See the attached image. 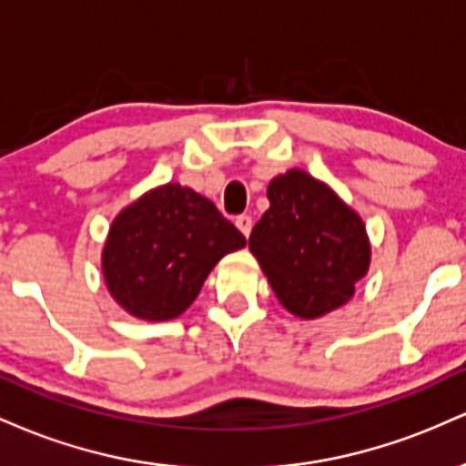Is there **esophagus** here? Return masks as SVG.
Instances as JSON below:
<instances>
[{
  "instance_id": "obj_1",
  "label": "esophagus",
  "mask_w": 466,
  "mask_h": 466,
  "mask_svg": "<svg viewBox=\"0 0 466 466\" xmlns=\"http://www.w3.org/2000/svg\"><path fill=\"white\" fill-rule=\"evenodd\" d=\"M237 228L243 232V237H249L251 232V217L249 215H240L237 217Z\"/></svg>"
}]
</instances>
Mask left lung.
<instances>
[{"mask_svg": "<svg viewBox=\"0 0 466 466\" xmlns=\"http://www.w3.org/2000/svg\"><path fill=\"white\" fill-rule=\"evenodd\" d=\"M267 199L249 249L282 307L315 319L349 302L370 267L360 215L300 168L271 179Z\"/></svg>", "mask_w": 466, "mask_h": 466, "instance_id": "left-lung-1", "label": "left lung"}]
</instances>
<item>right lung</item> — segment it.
Instances as JSON below:
<instances>
[{
    "mask_svg": "<svg viewBox=\"0 0 466 466\" xmlns=\"http://www.w3.org/2000/svg\"><path fill=\"white\" fill-rule=\"evenodd\" d=\"M245 243L210 199L179 184L159 186L111 223L103 249L106 289L136 318L173 319L195 302L218 260Z\"/></svg>",
    "mask_w": 466,
    "mask_h": 466,
    "instance_id": "obj_1",
    "label": "right lung"
}]
</instances>
